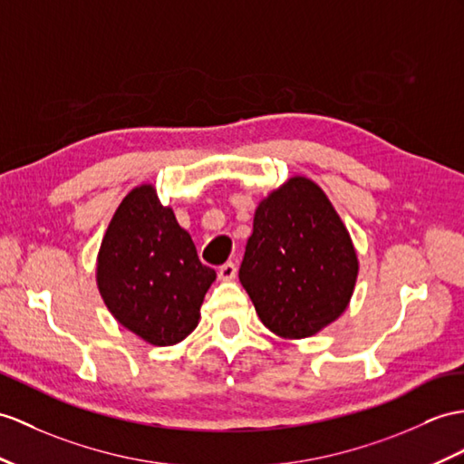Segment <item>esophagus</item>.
Returning <instances> with one entry per match:
<instances>
[{
  "label": "esophagus",
  "instance_id": "34e87169",
  "mask_svg": "<svg viewBox=\"0 0 464 464\" xmlns=\"http://www.w3.org/2000/svg\"><path fill=\"white\" fill-rule=\"evenodd\" d=\"M236 274H238V267H236L234 262H226L218 267V277L222 281H232L236 277Z\"/></svg>",
  "mask_w": 464,
  "mask_h": 464
}]
</instances>
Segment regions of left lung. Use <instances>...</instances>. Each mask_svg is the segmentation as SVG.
Returning <instances> with one entry per match:
<instances>
[{"label":"left lung","instance_id":"8db88e82","mask_svg":"<svg viewBox=\"0 0 464 464\" xmlns=\"http://www.w3.org/2000/svg\"><path fill=\"white\" fill-rule=\"evenodd\" d=\"M240 281L271 333L304 338L341 317L353 297L358 259L331 200L293 177L259 202Z\"/></svg>","mask_w":464,"mask_h":464}]
</instances>
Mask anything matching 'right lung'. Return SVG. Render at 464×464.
Wrapping results in <instances>:
<instances>
[{
	"mask_svg": "<svg viewBox=\"0 0 464 464\" xmlns=\"http://www.w3.org/2000/svg\"><path fill=\"white\" fill-rule=\"evenodd\" d=\"M214 279L151 185L121 200L98 256V287L118 323L155 346L177 344L197 329Z\"/></svg>",
	"mask_w": 464,
	"mask_h": 464,
	"instance_id": "1",
	"label": "right lung"
}]
</instances>
